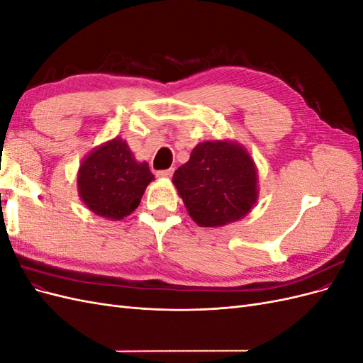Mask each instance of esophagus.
<instances>
[{
	"instance_id": "34e87169",
	"label": "esophagus",
	"mask_w": 363,
	"mask_h": 363,
	"mask_svg": "<svg viewBox=\"0 0 363 363\" xmlns=\"http://www.w3.org/2000/svg\"><path fill=\"white\" fill-rule=\"evenodd\" d=\"M172 172H174V169L172 168H169V169H162V171H157L156 172V175L159 179H169L171 175H172Z\"/></svg>"
}]
</instances>
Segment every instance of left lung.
<instances>
[{"instance_id": "obj_1", "label": "left lung", "mask_w": 363, "mask_h": 363, "mask_svg": "<svg viewBox=\"0 0 363 363\" xmlns=\"http://www.w3.org/2000/svg\"><path fill=\"white\" fill-rule=\"evenodd\" d=\"M172 183L200 227H223L244 218L257 201V171L242 145L206 140L174 172Z\"/></svg>"}]
</instances>
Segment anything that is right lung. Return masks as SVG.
<instances>
[{
	"label": "right lung",
	"mask_w": 363,
	"mask_h": 363,
	"mask_svg": "<svg viewBox=\"0 0 363 363\" xmlns=\"http://www.w3.org/2000/svg\"><path fill=\"white\" fill-rule=\"evenodd\" d=\"M152 180L148 163L138 162L127 142L115 138L83 159L77 184L89 211L119 221L139 206Z\"/></svg>",
	"instance_id": "right-lung-1"
}]
</instances>
